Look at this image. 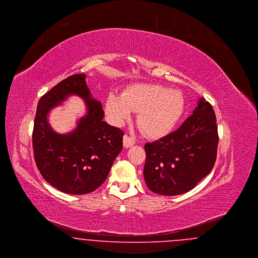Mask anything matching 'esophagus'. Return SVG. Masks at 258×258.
I'll return each instance as SVG.
<instances>
[{
	"label": "esophagus",
	"mask_w": 258,
	"mask_h": 258,
	"mask_svg": "<svg viewBox=\"0 0 258 258\" xmlns=\"http://www.w3.org/2000/svg\"><path fill=\"white\" fill-rule=\"evenodd\" d=\"M135 144H136V139L135 138L127 137V136L123 137V147L124 148H128V147H131Z\"/></svg>",
	"instance_id": "obj_1"
}]
</instances>
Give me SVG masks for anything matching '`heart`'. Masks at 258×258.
<instances>
[{
	"mask_svg": "<svg viewBox=\"0 0 258 258\" xmlns=\"http://www.w3.org/2000/svg\"><path fill=\"white\" fill-rule=\"evenodd\" d=\"M184 110L181 91L156 84H136L122 95L110 93L105 102L107 117L116 125L127 121L133 111L138 112L137 125L143 135L151 138L170 133L181 119Z\"/></svg>",
	"mask_w": 258,
	"mask_h": 258,
	"instance_id": "heart-1",
	"label": "heart"
}]
</instances>
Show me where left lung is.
Returning a JSON list of instances; mask_svg holds the SVG:
<instances>
[{
    "instance_id": "8db88e82",
    "label": "left lung",
    "mask_w": 258,
    "mask_h": 258,
    "mask_svg": "<svg viewBox=\"0 0 258 258\" xmlns=\"http://www.w3.org/2000/svg\"><path fill=\"white\" fill-rule=\"evenodd\" d=\"M218 139L212 106L200 98L193 115L175 132L145 144L146 185L152 192L164 196L192 190L212 171Z\"/></svg>"
}]
</instances>
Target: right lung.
I'll return each instance as SVG.
<instances>
[{
    "instance_id": "1",
    "label": "right lung",
    "mask_w": 258,
    "mask_h": 258,
    "mask_svg": "<svg viewBox=\"0 0 258 258\" xmlns=\"http://www.w3.org/2000/svg\"><path fill=\"white\" fill-rule=\"evenodd\" d=\"M70 95L83 98L87 114L71 133L60 135L49 125L47 115ZM101 103L91 97L85 74L61 81L39 100L33 130L35 162L46 182L61 192L84 195L106 180L122 149L123 133L102 121Z\"/></svg>"
}]
</instances>
